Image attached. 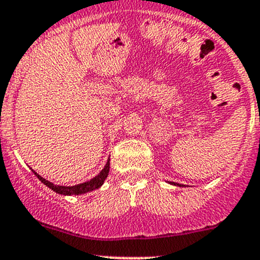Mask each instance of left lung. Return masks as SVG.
<instances>
[{
    "label": "left lung",
    "instance_id": "left-lung-1",
    "mask_svg": "<svg viewBox=\"0 0 260 260\" xmlns=\"http://www.w3.org/2000/svg\"><path fill=\"white\" fill-rule=\"evenodd\" d=\"M170 183H172V185H179V186H182V185H181V183H175V182H170Z\"/></svg>",
    "mask_w": 260,
    "mask_h": 260
}]
</instances>
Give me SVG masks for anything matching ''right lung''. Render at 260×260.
Instances as JSON below:
<instances>
[{
    "instance_id": "right-lung-1",
    "label": "right lung",
    "mask_w": 260,
    "mask_h": 260,
    "mask_svg": "<svg viewBox=\"0 0 260 260\" xmlns=\"http://www.w3.org/2000/svg\"><path fill=\"white\" fill-rule=\"evenodd\" d=\"M32 172L35 174V176L44 183V185L48 186L49 188H51V190L55 191L56 193H60V195H67V196L81 195V193H86V192H89V191H93V190H95V188H99L102 185H103L104 181H106V179H107V176H108V172H109V158H108V161H107L104 169L102 170V171L99 172L95 177H93L91 180L86 181V182L79 183V185H75V186L54 185L52 182H50V181L45 180L44 177H41L39 174H36L34 170H32Z\"/></svg>"
}]
</instances>
